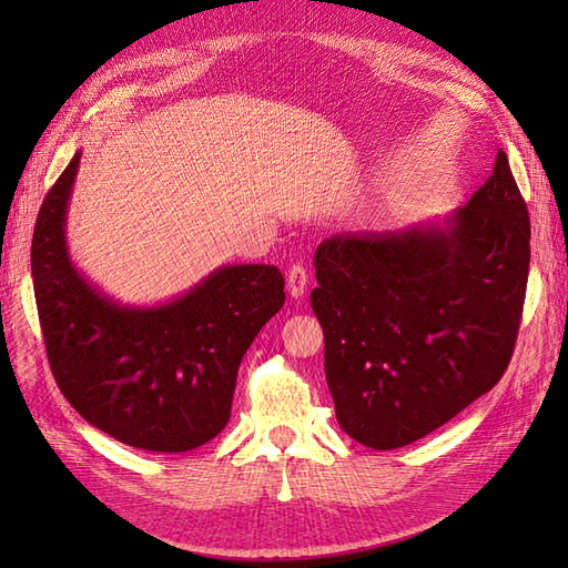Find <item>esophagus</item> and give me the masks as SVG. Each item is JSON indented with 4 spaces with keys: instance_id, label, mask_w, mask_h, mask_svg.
Here are the masks:
<instances>
[{
    "instance_id": "34e87169",
    "label": "esophagus",
    "mask_w": 568,
    "mask_h": 568,
    "mask_svg": "<svg viewBox=\"0 0 568 568\" xmlns=\"http://www.w3.org/2000/svg\"><path fill=\"white\" fill-rule=\"evenodd\" d=\"M307 283H310V275L305 265H291V271H287V293L293 297H303L307 291Z\"/></svg>"
}]
</instances>
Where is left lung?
I'll return each mask as SVG.
<instances>
[{
  "label": "left lung",
  "instance_id": "8db88e82",
  "mask_svg": "<svg viewBox=\"0 0 568 568\" xmlns=\"http://www.w3.org/2000/svg\"><path fill=\"white\" fill-rule=\"evenodd\" d=\"M312 310L342 429L397 449L496 385L513 358L529 273V214L508 155L439 224L336 234L315 251Z\"/></svg>",
  "mask_w": 568,
  "mask_h": 568
}]
</instances>
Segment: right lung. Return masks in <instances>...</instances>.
Segmentation results:
<instances>
[{
    "instance_id": "right-lung-1",
    "label": "right lung",
    "mask_w": 568,
    "mask_h": 568,
    "mask_svg": "<svg viewBox=\"0 0 568 568\" xmlns=\"http://www.w3.org/2000/svg\"><path fill=\"white\" fill-rule=\"evenodd\" d=\"M80 153L48 195L31 241L45 356L65 400L122 444L178 454L207 444L232 415L239 364L285 303L275 265H224L183 297L124 307L84 281L65 244Z\"/></svg>"
}]
</instances>
